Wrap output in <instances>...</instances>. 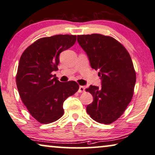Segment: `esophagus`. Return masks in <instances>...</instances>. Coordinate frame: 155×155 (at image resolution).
Returning a JSON list of instances; mask_svg holds the SVG:
<instances>
[{"label":"esophagus","mask_w":155,"mask_h":155,"mask_svg":"<svg viewBox=\"0 0 155 155\" xmlns=\"http://www.w3.org/2000/svg\"><path fill=\"white\" fill-rule=\"evenodd\" d=\"M78 93H83L85 91V87L84 86H80L79 88H78Z\"/></svg>","instance_id":"esophagus-1"}]
</instances>
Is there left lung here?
<instances>
[{
  "mask_svg": "<svg viewBox=\"0 0 155 155\" xmlns=\"http://www.w3.org/2000/svg\"><path fill=\"white\" fill-rule=\"evenodd\" d=\"M91 67L99 70L101 87L91 85L86 91L93 101L86 112L93 120L110 124L121 117L134 95L136 75L129 53L116 39L102 34L77 36Z\"/></svg>",
  "mask_w": 155,
  "mask_h": 155,
  "instance_id": "left-lung-1",
  "label": "left lung"
}]
</instances>
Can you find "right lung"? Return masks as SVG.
<instances>
[{"label": "right lung", "instance_id": "1", "mask_svg": "<svg viewBox=\"0 0 155 155\" xmlns=\"http://www.w3.org/2000/svg\"><path fill=\"white\" fill-rule=\"evenodd\" d=\"M77 40L75 35H55L35 41L24 51L19 62L16 83L28 111L41 124L58 120L64 114L63 103L78 90L77 82H60L53 75L60 54Z\"/></svg>", "mask_w": 155, "mask_h": 155}]
</instances>
